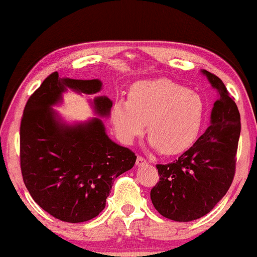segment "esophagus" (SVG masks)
<instances>
[{"instance_id":"34e87169","label":"esophagus","mask_w":257,"mask_h":257,"mask_svg":"<svg viewBox=\"0 0 257 257\" xmlns=\"http://www.w3.org/2000/svg\"><path fill=\"white\" fill-rule=\"evenodd\" d=\"M147 163V161L143 158V156H137V160H136V165L138 167H142V165H144Z\"/></svg>"}]
</instances>
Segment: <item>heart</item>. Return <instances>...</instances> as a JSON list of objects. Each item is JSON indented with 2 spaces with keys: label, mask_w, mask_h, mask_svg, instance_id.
I'll list each match as a JSON object with an SVG mask.
<instances>
[{
  "label": "heart",
  "mask_w": 257,
  "mask_h": 257,
  "mask_svg": "<svg viewBox=\"0 0 257 257\" xmlns=\"http://www.w3.org/2000/svg\"><path fill=\"white\" fill-rule=\"evenodd\" d=\"M110 116L123 144L132 145L147 123L150 145L164 155H176L196 142L204 103L199 95L172 80H141L130 87L128 99L113 103Z\"/></svg>",
  "instance_id": "1"
}]
</instances>
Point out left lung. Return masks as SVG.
Here are the masks:
<instances>
[{
    "label": "left lung",
    "mask_w": 257,
    "mask_h": 257,
    "mask_svg": "<svg viewBox=\"0 0 257 257\" xmlns=\"http://www.w3.org/2000/svg\"><path fill=\"white\" fill-rule=\"evenodd\" d=\"M202 73L219 93L210 127L175 162L156 165L160 181L151 190L156 211L178 222L199 219L213 210L236 171L240 114L222 80L206 70Z\"/></svg>",
    "instance_id": "obj_1"
}]
</instances>
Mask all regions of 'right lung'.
<instances>
[{
	"instance_id": "1",
	"label": "right lung",
	"mask_w": 257,
	"mask_h": 257,
	"mask_svg": "<svg viewBox=\"0 0 257 257\" xmlns=\"http://www.w3.org/2000/svg\"><path fill=\"white\" fill-rule=\"evenodd\" d=\"M70 88L93 95L102 89L98 79L60 78L53 72L26 104L20 124V167L29 194L43 210L64 222L94 219L105 207L113 181L130 170L137 156L112 142L103 121L92 118L67 124L52 106ZM95 114L108 116L112 101L97 96Z\"/></svg>"
}]
</instances>
